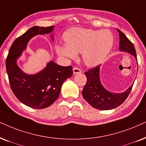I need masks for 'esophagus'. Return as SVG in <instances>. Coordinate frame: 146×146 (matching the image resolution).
I'll return each instance as SVG.
<instances>
[{
    "label": "esophagus",
    "mask_w": 146,
    "mask_h": 146,
    "mask_svg": "<svg viewBox=\"0 0 146 146\" xmlns=\"http://www.w3.org/2000/svg\"><path fill=\"white\" fill-rule=\"evenodd\" d=\"M73 73L74 74H80V73H81V70L78 68L74 67L73 68Z\"/></svg>",
    "instance_id": "1"
}]
</instances>
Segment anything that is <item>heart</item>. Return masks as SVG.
Returning <instances> with one entry per match:
<instances>
[{
  "mask_svg": "<svg viewBox=\"0 0 146 146\" xmlns=\"http://www.w3.org/2000/svg\"><path fill=\"white\" fill-rule=\"evenodd\" d=\"M66 43L56 46L58 56L66 60L77 58L82 53L83 62L89 67H95L103 63L112 50L114 37L109 30H93L75 27L64 34Z\"/></svg>",
  "mask_w": 146,
  "mask_h": 146,
  "instance_id": "1",
  "label": "heart"
}]
</instances>
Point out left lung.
Listing matches in <instances>:
<instances>
[{"instance_id":"obj_1","label":"left lung","mask_w":146,"mask_h":146,"mask_svg":"<svg viewBox=\"0 0 146 146\" xmlns=\"http://www.w3.org/2000/svg\"><path fill=\"white\" fill-rule=\"evenodd\" d=\"M119 35V50L133 55L137 60L135 47L120 30L117 29ZM86 84L82 90V96L92 107L99 110H111L119 107L127 98L133 84L121 93H113L103 86L100 79V65L85 72Z\"/></svg>"}]
</instances>
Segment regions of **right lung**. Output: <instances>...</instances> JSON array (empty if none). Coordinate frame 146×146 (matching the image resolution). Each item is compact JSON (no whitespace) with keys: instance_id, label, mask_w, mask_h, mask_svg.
Segmentation results:
<instances>
[{"instance_id":"right-lung-1","label":"right lung","mask_w":146,"mask_h":146,"mask_svg":"<svg viewBox=\"0 0 146 146\" xmlns=\"http://www.w3.org/2000/svg\"><path fill=\"white\" fill-rule=\"evenodd\" d=\"M54 26H34L14 41L6 60V69L12 91L18 100L33 109H44L56 101L63 83L73 74L72 66H62L53 61L35 74H27L17 65L18 58L32 37L50 33ZM52 40L54 36L51 35Z\"/></svg>"}]
</instances>
